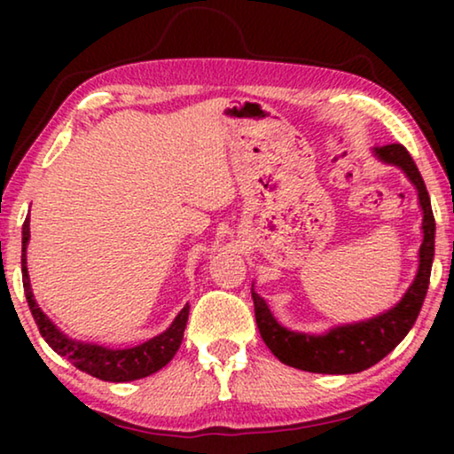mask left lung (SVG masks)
Instances as JSON below:
<instances>
[{
	"mask_svg": "<svg viewBox=\"0 0 454 454\" xmlns=\"http://www.w3.org/2000/svg\"><path fill=\"white\" fill-rule=\"evenodd\" d=\"M374 154L382 163L395 165L403 169L415 188L424 221V241L419 246V269L415 275L411 287L401 297L395 308L378 314L374 318L356 322V325H343L325 334H306L294 333L285 328L270 314L266 301L252 289L254 312H256V325L260 337L266 347L275 353L278 362L291 365V368L303 372H316V374H356V372L368 370L372 365L387 357L418 320L419 309L424 306L427 285H430L432 260H434V233L436 223L430 196H427L426 184L421 179L418 165L413 163L411 154L403 145L376 146Z\"/></svg>",
	"mask_w": 454,
	"mask_h": 454,
	"instance_id": "left-lung-1",
	"label": "left lung"
}]
</instances>
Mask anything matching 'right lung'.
I'll list each match as a JSON object with an SVG mask.
<instances>
[{"label": "right lung", "mask_w": 454, "mask_h": 454, "mask_svg": "<svg viewBox=\"0 0 454 454\" xmlns=\"http://www.w3.org/2000/svg\"><path fill=\"white\" fill-rule=\"evenodd\" d=\"M30 239V219L27 216L22 225V283H24V295H27L28 308L33 312V318L39 326V333L47 345L58 353V356L66 357L72 362L78 370L86 372V374L98 378L105 382H129L138 380V378H146L165 368L176 356L179 345L184 340V331L188 325L190 306H185L182 312L176 316L173 325L167 328L165 333L157 334V337L146 340V343L129 347V349H109V347L95 345V343H82V340H74L66 337L51 320L43 314V309L36 306L33 291H30V278L27 269V246Z\"/></svg>", "instance_id": "obj_1"}]
</instances>
